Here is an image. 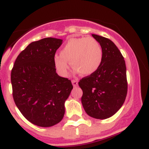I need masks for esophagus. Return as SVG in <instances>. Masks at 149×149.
<instances>
[{
	"label": "esophagus",
	"mask_w": 149,
	"mask_h": 149,
	"mask_svg": "<svg viewBox=\"0 0 149 149\" xmlns=\"http://www.w3.org/2000/svg\"><path fill=\"white\" fill-rule=\"evenodd\" d=\"M72 85L73 87H76L78 85V81L76 80H72Z\"/></svg>",
	"instance_id": "34e87169"
}]
</instances>
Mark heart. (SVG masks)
I'll return each mask as SVG.
<instances>
[{"label": "heart", "instance_id": "b5f03b06", "mask_svg": "<svg viewBox=\"0 0 149 149\" xmlns=\"http://www.w3.org/2000/svg\"><path fill=\"white\" fill-rule=\"evenodd\" d=\"M103 60L102 46L95 38L81 37L71 38L54 57V64L61 76H66L71 62L74 73L90 76L100 67Z\"/></svg>", "mask_w": 149, "mask_h": 149}]
</instances>
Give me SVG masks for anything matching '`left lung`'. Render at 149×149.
Returning a JSON list of instances; mask_svg holds the SVG:
<instances>
[{"label": "left lung", "instance_id": "left-lung-1", "mask_svg": "<svg viewBox=\"0 0 149 149\" xmlns=\"http://www.w3.org/2000/svg\"><path fill=\"white\" fill-rule=\"evenodd\" d=\"M100 43L103 60L98 70L80 80L83 90L81 102L90 117L107 119L120 109L127 92L126 66L124 57L109 39L92 34Z\"/></svg>", "mask_w": 149, "mask_h": 149}]
</instances>
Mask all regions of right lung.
Here are the masks:
<instances>
[{
    "instance_id": "right-lung-1",
    "label": "right lung",
    "mask_w": 149,
    "mask_h": 149,
    "mask_svg": "<svg viewBox=\"0 0 149 149\" xmlns=\"http://www.w3.org/2000/svg\"><path fill=\"white\" fill-rule=\"evenodd\" d=\"M61 39L32 42L17 57L11 72L15 103L29 122L47 127L64 116V103L73 89L71 80L56 73L54 57Z\"/></svg>"
}]
</instances>
